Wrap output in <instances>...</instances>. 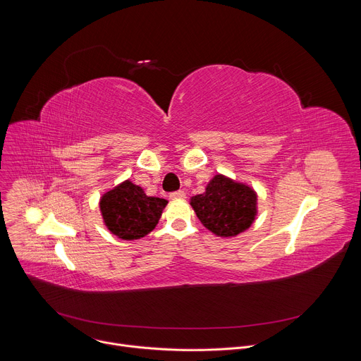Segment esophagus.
Masks as SVG:
<instances>
[{"label": "esophagus", "mask_w": 361, "mask_h": 361, "mask_svg": "<svg viewBox=\"0 0 361 361\" xmlns=\"http://www.w3.org/2000/svg\"><path fill=\"white\" fill-rule=\"evenodd\" d=\"M170 198H173V200H183V198H185V192H184L183 190L173 191V192L170 194Z\"/></svg>", "instance_id": "34e87169"}]
</instances>
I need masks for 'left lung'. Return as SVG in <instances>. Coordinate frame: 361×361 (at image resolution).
<instances>
[{
  "label": "left lung",
  "instance_id": "8db88e82",
  "mask_svg": "<svg viewBox=\"0 0 361 361\" xmlns=\"http://www.w3.org/2000/svg\"><path fill=\"white\" fill-rule=\"evenodd\" d=\"M255 192L223 176H216L205 192L194 195L191 205L204 227L231 237L248 228L255 217Z\"/></svg>",
  "mask_w": 361,
  "mask_h": 361
}]
</instances>
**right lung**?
I'll return each mask as SVG.
<instances>
[{
	"mask_svg": "<svg viewBox=\"0 0 361 361\" xmlns=\"http://www.w3.org/2000/svg\"><path fill=\"white\" fill-rule=\"evenodd\" d=\"M167 200L148 197L141 187L126 181L99 201L109 230L123 240H137L157 226Z\"/></svg>",
	"mask_w": 361,
	"mask_h": 361,
	"instance_id": "1",
	"label": "right lung"
}]
</instances>
